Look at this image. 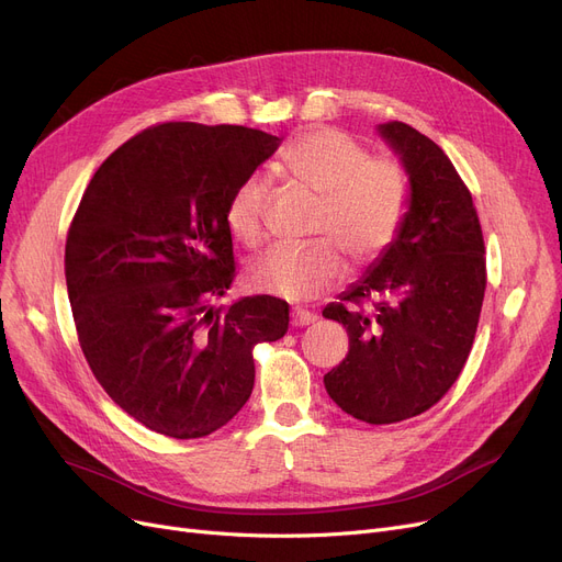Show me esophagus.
Wrapping results in <instances>:
<instances>
[{
    "mask_svg": "<svg viewBox=\"0 0 562 562\" xmlns=\"http://www.w3.org/2000/svg\"><path fill=\"white\" fill-rule=\"evenodd\" d=\"M290 323H292V327H308L315 323V315L308 311H292Z\"/></svg>",
    "mask_w": 562,
    "mask_h": 562,
    "instance_id": "esophagus-1",
    "label": "esophagus"
}]
</instances>
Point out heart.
I'll use <instances>...</instances> for the list:
<instances>
[{"label":"heart","instance_id":"1","mask_svg":"<svg viewBox=\"0 0 562 562\" xmlns=\"http://www.w3.org/2000/svg\"><path fill=\"white\" fill-rule=\"evenodd\" d=\"M281 162L319 196L311 231L323 237L302 247H274L251 267L249 277L274 297L311 302L340 281L339 248L355 265H368L393 245L407 215L409 176L397 159L370 157L363 144L334 127L302 132L285 146ZM267 199L270 180L265 173H251L235 187L226 224L237 243H262Z\"/></svg>","mask_w":562,"mask_h":562}]
</instances>
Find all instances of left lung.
<instances>
[{"label":"left lung","instance_id":"obj_1","mask_svg":"<svg viewBox=\"0 0 562 562\" xmlns=\"http://www.w3.org/2000/svg\"><path fill=\"white\" fill-rule=\"evenodd\" d=\"M409 176L393 245L323 315L350 336L325 375L334 403L370 425L437 405L469 359L487 270L471 192L448 155L407 123L378 125Z\"/></svg>","mask_w":562,"mask_h":562}]
</instances>
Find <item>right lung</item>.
<instances>
[{"instance_id":"1","label":"right lung","mask_w":562,"mask_h":562,"mask_svg":"<svg viewBox=\"0 0 562 562\" xmlns=\"http://www.w3.org/2000/svg\"><path fill=\"white\" fill-rule=\"evenodd\" d=\"M281 139L243 125L162 123L104 159L66 239V285L95 380L148 430L199 439L251 395L254 345L288 304L224 297L235 279L226 205Z\"/></svg>"}]
</instances>
